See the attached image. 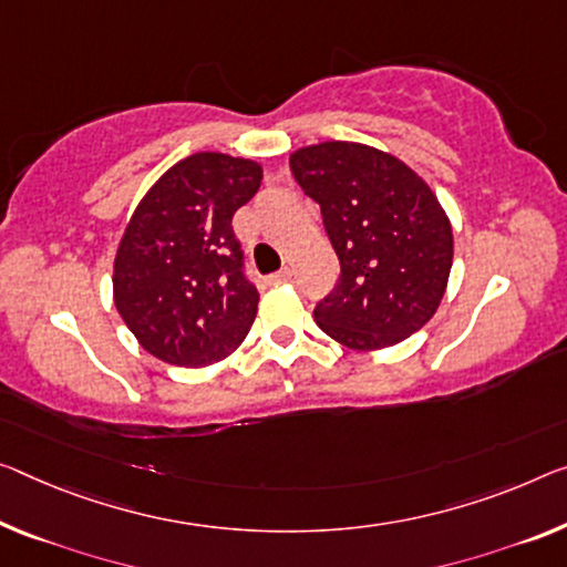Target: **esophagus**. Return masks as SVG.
Listing matches in <instances>:
<instances>
[{"instance_id":"34e87169","label":"esophagus","mask_w":567,"mask_h":567,"mask_svg":"<svg viewBox=\"0 0 567 567\" xmlns=\"http://www.w3.org/2000/svg\"><path fill=\"white\" fill-rule=\"evenodd\" d=\"M291 276H293L291 268H284V271L268 276V281H271V284H286V281H291Z\"/></svg>"}]
</instances>
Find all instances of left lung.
I'll return each mask as SVG.
<instances>
[{
    "label": "left lung",
    "instance_id": "8db88e82",
    "mask_svg": "<svg viewBox=\"0 0 567 567\" xmlns=\"http://www.w3.org/2000/svg\"><path fill=\"white\" fill-rule=\"evenodd\" d=\"M291 174L321 207L339 278L313 309L319 329L352 350L403 342L446 291L454 235L431 187L385 152L324 142L291 154Z\"/></svg>",
    "mask_w": 567,
    "mask_h": 567
}]
</instances>
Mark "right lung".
I'll return each instance as SVG.
<instances>
[{"label":"right lung","instance_id":"1","mask_svg":"<svg viewBox=\"0 0 567 567\" xmlns=\"http://www.w3.org/2000/svg\"><path fill=\"white\" fill-rule=\"evenodd\" d=\"M260 179L256 162L199 152L138 203L113 264V301L150 354L205 368L246 339L258 289L246 276L233 215Z\"/></svg>","mask_w":567,"mask_h":567}]
</instances>
